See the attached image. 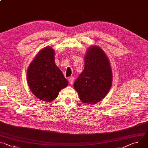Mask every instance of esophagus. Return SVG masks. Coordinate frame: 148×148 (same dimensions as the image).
<instances>
[{
	"label": "esophagus",
	"mask_w": 148,
	"mask_h": 148,
	"mask_svg": "<svg viewBox=\"0 0 148 148\" xmlns=\"http://www.w3.org/2000/svg\"><path fill=\"white\" fill-rule=\"evenodd\" d=\"M74 78L73 77H70L69 78V82L70 83V84H71V85H72V84H73V82H74Z\"/></svg>",
	"instance_id": "obj_1"
}]
</instances>
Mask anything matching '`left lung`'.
Returning a JSON list of instances; mask_svg holds the SVG:
<instances>
[{
  "label": "left lung",
  "mask_w": 148,
  "mask_h": 148,
  "mask_svg": "<svg viewBox=\"0 0 148 148\" xmlns=\"http://www.w3.org/2000/svg\"><path fill=\"white\" fill-rule=\"evenodd\" d=\"M84 69L74 84L80 100L87 104L102 101L108 93L112 73L107 54L98 46L90 47L84 57Z\"/></svg>",
  "instance_id": "obj_1"
}]
</instances>
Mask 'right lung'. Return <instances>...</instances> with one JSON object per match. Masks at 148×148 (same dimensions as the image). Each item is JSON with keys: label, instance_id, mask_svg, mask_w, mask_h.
<instances>
[{"label": "right lung", "instance_id": "right-lung-1", "mask_svg": "<svg viewBox=\"0 0 148 148\" xmlns=\"http://www.w3.org/2000/svg\"><path fill=\"white\" fill-rule=\"evenodd\" d=\"M55 51L50 46L42 49L30 64L27 81L32 92L39 99L51 102L61 90L69 85L62 71L55 63Z\"/></svg>", "mask_w": 148, "mask_h": 148}]
</instances>
